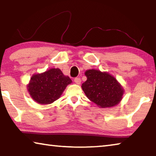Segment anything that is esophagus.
<instances>
[{
    "mask_svg": "<svg viewBox=\"0 0 156 156\" xmlns=\"http://www.w3.org/2000/svg\"><path fill=\"white\" fill-rule=\"evenodd\" d=\"M74 82L75 83H76L77 84H80L81 83V79L80 78H76L74 79Z\"/></svg>",
    "mask_w": 156,
    "mask_h": 156,
    "instance_id": "esophagus-1",
    "label": "esophagus"
}]
</instances>
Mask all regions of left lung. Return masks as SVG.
Segmentation results:
<instances>
[{"label":"left lung","instance_id":"obj_1","mask_svg":"<svg viewBox=\"0 0 156 156\" xmlns=\"http://www.w3.org/2000/svg\"><path fill=\"white\" fill-rule=\"evenodd\" d=\"M87 80L81 87L88 98L100 108L114 107L122 99L125 90L112 75L100 70H87Z\"/></svg>","mask_w":156,"mask_h":156}]
</instances>
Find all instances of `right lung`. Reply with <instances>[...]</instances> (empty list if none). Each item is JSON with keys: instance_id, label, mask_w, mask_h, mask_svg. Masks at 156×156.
Returning a JSON list of instances; mask_svg holds the SVG:
<instances>
[{"instance_id": "add662e5", "label": "right lung", "mask_w": 156, "mask_h": 156, "mask_svg": "<svg viewBox=\"0 0 156 156\" xmlns=\"http://www.w3.org/2000/svg\"><path fill=\"white\" fill-rule=\"evenodd\" d=\"M72 83L69 77L63 74L60 69L51 68L31 76L27 87L34 101L41 105H48L58 99Z\"/></svg>"}]
</instances>
